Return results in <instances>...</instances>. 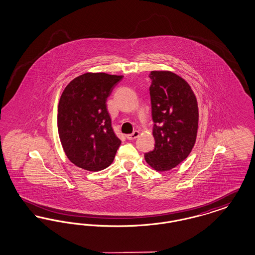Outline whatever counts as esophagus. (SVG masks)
<instances>
[{
    "label": "esophagus",
    "instance_id": "34e87169",
    "mask_svg": "<svg viewBox=\"0 0 255 255\" xmlns=\"http://www.w3.org/2000/svg\"><path fill=\"white\" fill-rule=\"evenodd\" d=\"M138 135H139V132H138V131H133V133H130V134H127L126 137H127L129 140H132V139L136 138Z\"/></svg>",
    "mask_w": 255,
    "mask_h": 255
}]
</instances>
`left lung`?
Instances as JSON below:
<instances>
[{
	"label": "left lung",
	"instance_id": "8db88e82",
	"mask_svg": "<svg viewBox=\"0 0 255 255\" xmlns=\"http://www.w3.org/2000/svg\"><path fill=\"white\" fill-rule=\"evenodd\" d=\"M149 77L155 148L144 158L152 168L167 171L187 158L194 146L198 103L189 84L176 73L153 71Z\"/></svg>",
	"mask_w": 255,
	"mask_h": 255
}]
</instances>
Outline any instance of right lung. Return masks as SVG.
Wrapping results in <instances>:
<instances>
[{
  "mask_svg": "<svg viewBox=\"0 0 255 255\" xmlns=\"http://www.w3.org/2000/svg\"><path fill=\"white\" fill-rule=\"evenodd\" d=\"M122 75L87 73L65 88L58 104L57 127L68 158L88 171L105 169L122 140L114 133L106 101Z\"/></svg>",
  "mask_w": 255,
  "mask_h": 255,
  "instance_id": "obj_1",
  "label": "right lung"
}]
</instances>
